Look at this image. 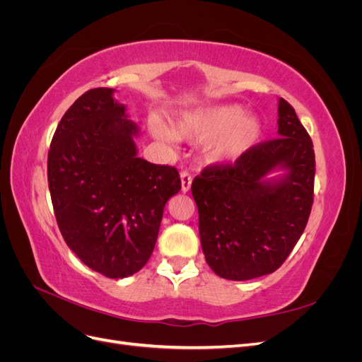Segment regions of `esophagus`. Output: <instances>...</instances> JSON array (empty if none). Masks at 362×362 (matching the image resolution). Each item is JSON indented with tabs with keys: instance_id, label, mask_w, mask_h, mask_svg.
I'll use <instances>...</instances> for the list:
<instances>
[{
	"instance_id": "34e87169",
	"label": "esophagus",
	"mask_w": 362,
	"mask_h": 362,
	"mask_svg": "<svg viewBox=\"0 0 362 362\" xmlns=\"http://www.w3.org/2000/svg\"><path fill=\"white\" fill-rule=\"evenodd\" d=\"M192 175L189 172H181V192L187 193L192 187Z\"/></svg>"
}]
</instances>
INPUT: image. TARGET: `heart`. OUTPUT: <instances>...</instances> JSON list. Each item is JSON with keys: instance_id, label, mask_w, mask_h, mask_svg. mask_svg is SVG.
<instances>
[{"instance_id": "obj_1", "label": "heart", "mask_w": 362, "mask_h": 362, "mask_svg": "<svg viewBox=\"0 0 362 362\" xmlns=\"http://www.w3.org/2000/svg\"><path fill=\"white\" fill-rule=\"evenodd\" d=\"M152 133L160 140L206 141L205 157L213 163L234 161L254 148L262 136V124L257 116H246L237 104H218L185 112L168 125L156 122Z\"/></svg>"}]
</instances>
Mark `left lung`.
Masks as SVG:
<instances>
[{"instance_id":"obj_1","label":"left lung","mask_w":362,"mask_h":362,"mask_svg":"<svg viewBox=\"0 0 362 362\" xmlns=\"http://www.w3.org/2000/svg\"><path fill=\"white\" fill-rule=\"evenodd\" d=\"M278 134L234 164L202 170L192 184L206 264L217 276L247 281L275 272L298 243L313 206V141L279 98ZM281 171L276 177H269Z\"/></svg>"}]
</instances>
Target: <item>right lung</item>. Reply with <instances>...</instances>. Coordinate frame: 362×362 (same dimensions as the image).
<instances>
[{
	"mask_svg": "<svg viewBox=\"0 0 362 362\" xmlns=\"http://www.w3.org/2000/svg\"><path fill=\"white\" fill-rule=\"evenodd\" d=\"M115 92L87 90L64 113L48 152V185L69 249L87 267L119 279L148 262L181 180L175 168L137 157L139 125Z\"/></svg>",
	"mask_w": 362,
	"mask_h": 362,
	"instance_id": "right-lung-1",
	"label": "right lung"
}]
</instances>
